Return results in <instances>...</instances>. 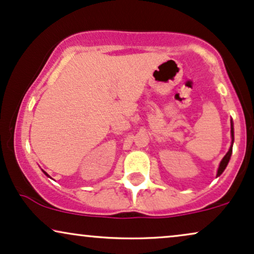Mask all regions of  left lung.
<instances>
[{
	"label": "left lung",
	"mask_w": 254,
	"mask_h": 254,
	"mask_svg": "<svg viewBox=\"0 0 254 254\" xmlns=\"http://www.w3.org/2000/svg\"><path fill=\"white\" fill-rule=\"evenodd\" d=\"M231 136H232V142H233V123H232V121H231ZM231 155H232V146L230 147L229 152L226 153L225 157H224L223 160H221V162H220V165H219V169H218L217 176H220L221 173L224 172V170H225L227 164H229L230 158H231Z\"/></svg>",
	"instance_id": "1"
}]
</instances>
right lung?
<instances>
[{"label":"right lung","mask_w":254,"mask_h":254,"mask_svg":"<svg viewBox=\"0 0 254 254\" xmlns=\"http://www.w3.org/2000/svg\"><path fill=\"white\" fill-rule=\"evenodd\" d=\"M46 175H47V173H46Z\"/></svg>","instance_id":"right-lung-1"}]
</instances>
